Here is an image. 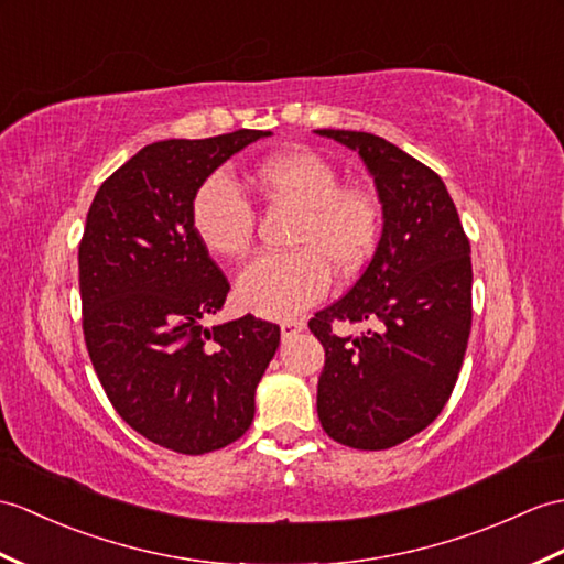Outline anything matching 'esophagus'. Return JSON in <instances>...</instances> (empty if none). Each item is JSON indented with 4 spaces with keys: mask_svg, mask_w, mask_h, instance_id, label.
<instances>
[{
    "mask_svg": "<svg viewBox=\"0 0 564 564\" xmlns=\"http://www.w3.org/2000/svg\"><path fill=\"white\" fill-rule=\"evenodd\" d=\"M303 329H305V322L303 319H285V322H281V336L283 338H293Z\"/></svg>",
    "mask_w": 564,
    "mask_h": 564,
    "instance_id": "34e87169",
    "label": "esophagus"
}]
</instances>
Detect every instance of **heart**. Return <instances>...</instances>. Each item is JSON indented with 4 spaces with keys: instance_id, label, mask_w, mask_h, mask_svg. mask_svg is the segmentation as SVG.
<instances>
[{
    "instance_id": "heart-1",
    "label": "heart",
    "mask_w": 564,
    "mask_h": 564,
    "mask_svg": "<svg viewBox=\"0 0 564 564\" xmlns=\"http://www.w3.org/2000/svg\"><path fill=\"white\" fill-rule=\"evenodd\" d=\"M254 182L271 202L297 212L288 238L293 250L250 261L238 276V297L261 317H295L329 293L332 269L352 276L368 264L382 208L370 189L341 185L336 167L312 151L273 155L254 170ZM189 223L208 252L238 259L250 252L257 214L238 182L214 173L192 196Z\"/></svg>"
}]
</instances>
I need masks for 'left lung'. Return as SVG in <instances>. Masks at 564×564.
Listing matches in <instances>:
<instances>
[{"label":"left lung","mask_w":564,"mask_h":564,"mask_svg":"<svg viewBox=\"0 0 564 564\" xmlns=\"http://www.w3.org/2000/svg\"><path fill=\"white\" fill-rule=\"evenodd\" d=\"M358 151L375 177L384 228L350 291L307 322L324 346L317 413L352 449L397 447L425 430L459 377L470 334V245L435 170L368 132L317 129ZM336 321H368L358 339Z\"/></svg>","instance_id":"obj_1"}]
</instances>
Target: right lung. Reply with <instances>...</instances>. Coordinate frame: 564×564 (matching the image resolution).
<instances>
[{"label": "right lung", "instance_id": "right-lung-1", "mask_svg": "<svg viewBox=\"0 0 564 564\" xmlns=\"http://www.w3.org/2000/svg\"><path fill=\"white\" fill-rule=\"evenodd\" d=\"M261 137L149 143L102 182L78 242L84 338L105 394L129 427L177 454L245 435L281 341L279 324L254 314L202 324L230 283L189 223L196 187Z\"/></svg>", "mask_w": 564, "mask_h": 564}]
</instances>
